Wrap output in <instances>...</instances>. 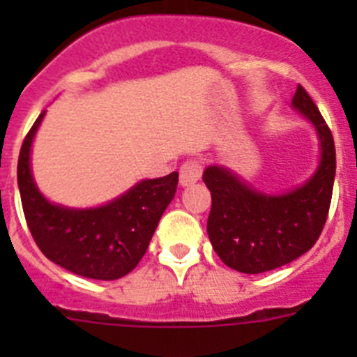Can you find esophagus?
Listing matches in <instances>:
<instances>
[{"label": "esophagus", "mask_w": 357, "mask_h": 357, "mask_svg": "<svg viewBox=\"0 0 357 357\" xmlns=\"http://www.w3.org/2000/svg\"><path fill=\"white\" fill-rule=\"evenodd\" d=\"M202 176V164L198 160H185L181 166V184L191 185Z\"/></svg>", "instance_id": "34e87169"}]
</instances>
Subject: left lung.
I'll return each instance as SVG.
<instances>
[{"label": "left lung", "mask_w": 357, "mask_h": 357, "mask_svg": "<svg viewBox=\"0 0 357 357\" xmlns=\"http://www.w3.org/2000/svg\"><path fill=\"white\" fill-rule=\"evenodd\" d=\"M313 123L320 139V164L301 188L264 195L220 166L204 172L211 191L207 234L218 257L241 273H263L291 263L320 238L333 198L336 150L331 128L307 91L298 85L291 100Z\"/></svg>", "instance_id": "obj_1"}]
</instances>
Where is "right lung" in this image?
<instances>
[{
	"label": "right lung",
	"mask_w": 357,
	"mask_h": 357,
	"mask_svg": "<svg viewBox=\"0 0 357 357\" xmlns=\"http://www.w3.org/2000/svg\"><path fill=\"white\" fill-rule=\"evenodd\" d=\"M44 112L26 134L17 160V184L33 241L50 261L98 280L127 275L143 259L178 184V173L141 181L107 206L68 209L40 195L30 169V148Z\"/></svg>",
	"instance_id": "1"
}]
</instances>
